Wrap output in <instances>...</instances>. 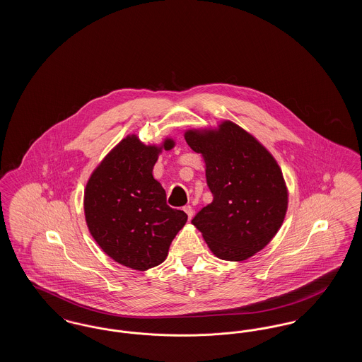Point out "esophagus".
<instances>
[{
	"label": "esophagus",
	"instance_id": "obj_1",
	"mask_svg": "<svg viewBox=\"0 0 362 362\" xmlns=\"http://www.w3.org/2000/svg\"><path fill=\"white\" fill-rule=\"evenodd\" d=\"M183 210L187 213V216H189V218H191L192 217V214H194V209L192 207L189 206V205H187V206L183 207Z\"/></svg>",
	"mask_w": 362,
	"mask_h": 362
}]
</instances>
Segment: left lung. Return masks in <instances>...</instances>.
Instances as JSON below:
<instances>
[{
	"label": "left lung",
	"instance_id": "8db88e82",
	"mask_svg": "<svg viewBox=\"0 0 362 362\" xmlns=\"http://www.w3.org/2000/svg\"><path fill=\"white\" fill-rule=\"evenodd\" d=\"M189 148L204 156L213 201L191 223L211 252L224 260H245L264 248L284 223L288 189L274 157L238 124L218 130H189Z\"/></svg>",
	"mask_w": 362,
	"mask_h": 362
}]
</instances>
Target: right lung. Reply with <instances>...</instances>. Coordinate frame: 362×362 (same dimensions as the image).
<instances>
[{
  "label": "right lung",
  "mask_w": 362,
  "mask_h": 362,
  "mask_svg": "<svg viewBox=\"0 0 362 362\" xmlns=\"http://www.w3.org/2000/svg\"><path fill=\"white\" fill-rule=\"evenodd\" d=\"M136 136L121 142L90 175L84 195L86 225L104 252L126 267L148 270L163 263L187 214L167 205L165 189L152 175L161 149Z\"/></svg>",
  "instance_id": "obj_1"
}]
</instances>
